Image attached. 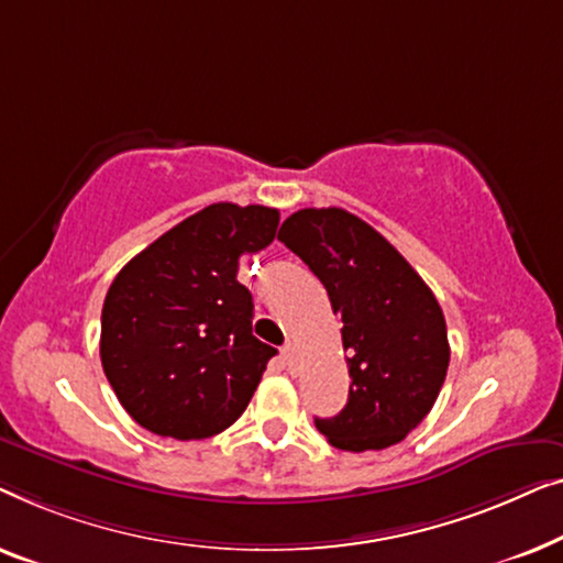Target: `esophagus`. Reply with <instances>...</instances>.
Returning <instances> with one entry per match:
<instances>
[{"instance_id":"esophagus-1","label":"esophagus","mask_w":563,"mask_h":563,"mask_svg":"<svg viewBox=\"0 0 563 563\" xmlns=\"http://www.w3.org/2000/svg\"><path fill=\"white\" fill-rule=\"evenodd\" d=\"M283 364H285V367H288L290 372L296 369L298 352H296V346H292V344H285V346H283Z\"/></svg>"}]
</instances>
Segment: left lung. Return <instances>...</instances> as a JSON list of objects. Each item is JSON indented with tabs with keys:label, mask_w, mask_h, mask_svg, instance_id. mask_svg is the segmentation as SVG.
<instances>
[{
	"label": "left lung",
	"mask_w": 563,
	"mask_h": 563,
	"mask_svg": "<svg viewBox=\"0 0 563 563\" xmlns=\"http://www.w3.org/2000/svg\"><path fill=\"white\" fill-rule=\"evenodd\" d=\"M278 240L323 283L342 316L350 398L316 429L344 451L387 449L429 416L449 369L446 321L408 260L367 221L336 209H300Z\"/></svg>",
	"instance_id": "8db88e82"
}]
</instances>
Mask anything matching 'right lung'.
Masks as SVG:
<instances>
[{
  "label": "right lung",
  "mask_w": 563,
  "mask_h": 563,
  "mask_svg": "<svg viewBox=\"0 0 563 563\" xmlns=\"http://www.w3.org/2000/svg\"><path fill=\"white\" fill-rule=\"evenodd\" d=\"M280 213L211 203L126 263L101 308V367L142 429L178 441L229 429L275 346L252 336L240 257L265 250Z\"/></svg>",
  "instance_id": "right-lung-1"
}]
</instances>
